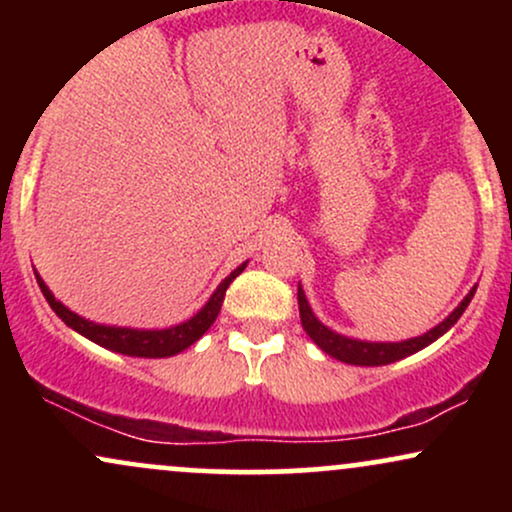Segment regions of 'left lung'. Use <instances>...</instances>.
I'll return each mask as SVG.
<instances>
[{
  "mask_svg": "<svg viewBox=\"0 0 512 512\" xmlns=\"http://www.w3.org/2000/svg\"><path fill=\"white\" fill-rule=\"evenodd\" d=\"M474 291H477V286H472V291L462 298V303L457 305L443 322H438L433 330L419 334V337L404 339V342H363V339L344 337V334L330 330V327L322 325V322L317 320V315L313 313V308H310L301 284H298V310H301V325L305 334H308L325 354L337 358V361L351 363V366H387V363H395L399 358H407L411 354H416V351L426 349L428 344H433L436 339L443 337V334L460 320L464 310H467L469 301L474 298Z\"/></svg>",
  "mask_w": 512,
  "mask_h": 512,
  "instance_id": "left-lung-1",
  "label": "left lung"
}]
</instances>
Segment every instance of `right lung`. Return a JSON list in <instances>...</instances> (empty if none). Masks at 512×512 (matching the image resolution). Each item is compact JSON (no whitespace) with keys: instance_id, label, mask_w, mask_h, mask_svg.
Returning a JSON list of instances; mask_svg holds the SVG:
<instances>
[{"instance_id":"right-lung-1","label":"right lung","mask_w":512,"mask_h":512,"mask_svg":"<svg viewBox=\"0 0 512 512\" xmlns=\"http://www.w3.org/2000/svg\"><path fill=\"white\" fill-rule=\"evenodd\" d=\"M248 267V262H243L240 267L233 269L226 279L216 286V291L211 293L209 301L197 310L190 320L180 322V325L166 327V330H137V327H117V325H101V322L86 320V317L76 315L74 310H69L62 301H57L55 293L48 289V284L43 281V276L35 272V279H38L40 291H43L45 301L50 303V308L55 310L57 317L67 327H72L74 332H79L81 337L91 339L93 344L103 346V349L115 351V354L125 356H139V358H168L185 351L187 346H192L202 337L204 332L214 325V320L219 317L223 296H226V289L231 286V281L236 279L238 274H243V269Z\"/></svg>"}]
</instances>
